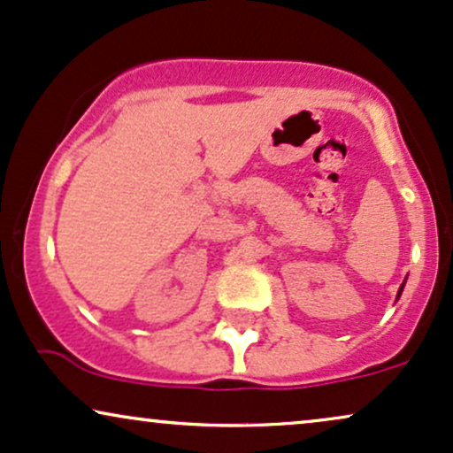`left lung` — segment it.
Returning a JSON list of instances; mask_svg holds the SVG:
<instances>
[{
    "mask_svg": "<svg viewBox=\"0 0 453 453\" xmlns=\"http://www.w3.org/2000/svg\"><path fill=\"white\" fill-rule=\"evenodd\" d=\"M403 286H405V280H403V284L399 286V290H397V299H399V296H402V293H403Z\"/></svg>",
    "mask_w": 453,
    "mask_h": 453,
    "instance_id": "obj_1",
    "label": "left lung"
}]
</instances>
